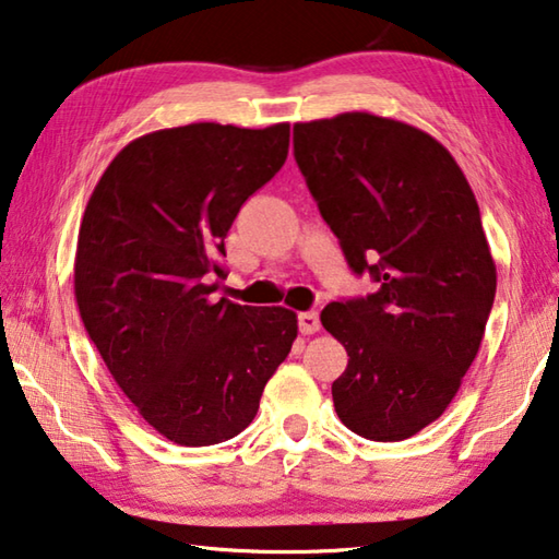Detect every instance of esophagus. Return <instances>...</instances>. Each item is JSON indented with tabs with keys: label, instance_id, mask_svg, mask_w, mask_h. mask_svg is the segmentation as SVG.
Here are the masks:
<instances>
[{
	"label": "esophagus",
	"instance_id": "1",
	"mask_svg": "<svg viewBox=\"0 0 559 559\" xmlns=\"http://www.w3.org/2000/svg\"><path fill=\"white\" fill-rule=\"evenodd\" d=\"M298 328L302 334H314L320 330V314L314 310H308V312H300L298 314Z\"/></svg>",
	"mask_w": 559,
	"mask_h": 559
}]
</instances>
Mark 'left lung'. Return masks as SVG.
Listing matches in <instances>:
<instances>
[{
	"instance_id": "left-lung-1",
	"label": "left lung",
	"mask_w": 559,
	"mask_h": 559,
	"mask_svg": "<svg viewBox=\"0 0 559 559\" xmlns=\"http://www.w3.org/2000/svg\"><path fill=\"white\" fill-rule=\"evenodd\" d=\"M293 154L349 269L379 283L320 314L349 354L334 411L367 440H408L448 411L493 306L479 205L450 151L399 119L298 121Z\"/></svg>"
}]
</instances>
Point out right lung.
Instances as JSON below:
<instances>
[{
  "instance_id": "obj_1",
  "label": "right lung",
  "mask_w": 559,
  "mask_h": 559,
  "mask_svg": "<svg viewBox=\"0 0 559 559\" xmlns=\"http://www.w3.org/2000/svg\"><path fill=\"white\" fill-rule=\"evenodd\" d=\"M290 127L200 124L127 144L87 200L75 300L90 340L151 428L186 448L235 438L288 357L286 308L212 300L225 237L245 202L278 174Z\"/></svg>"
}]
</instances>
